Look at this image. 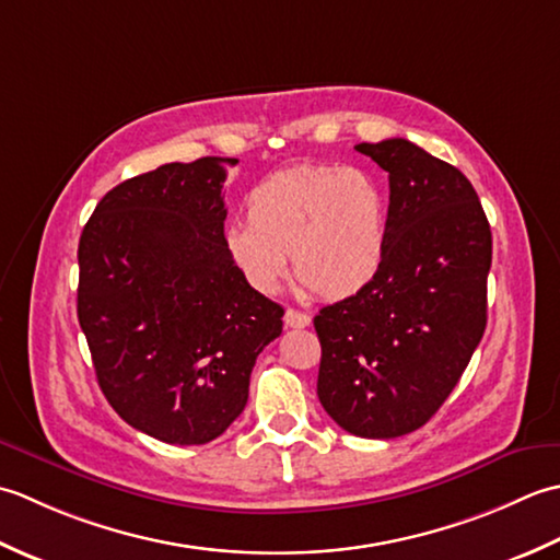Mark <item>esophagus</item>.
<instances>
[{
  "label": "esophagus",
  "instance_id": "1",
  "mask_svg": "<svg viewBox=\"0 0 560 560\" xmlns=\"http://www.w3.org/2000/svg\"><path fill=\"white\" fill-rule=\"evenodd\" d=\"M312 324V316L304 314V312H296V310H288L284 312V326L290 328H306Z\"/></svg>",
  "mask_w": 560,
  "mask_h": 560
}]
</instances>
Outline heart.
Wrapping results in <instances>:
<instances>
[{
	"label": "heart",
	"mask_w": 560,
	"mask_h": 560,
	"mask_svg": "<svg viewBox=\"0 0 560 560\" xmlns=\"http://www.w3.org/2000/svg\"><path fill=\"white\" fill-rule=\"evenodd\" d=\"M246 222L224 232V250L248 288L276 294L288 276L324 300H350L382 272L389 246V196L364 168L306 164L260 180Z\"/></svg>",
	"instance_id": "1"
}]
</instances>
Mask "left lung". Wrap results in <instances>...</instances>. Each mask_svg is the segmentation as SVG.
Masks as SVG:
<instances>
[{"instance_id": "left-lung-1", "label": "left lung", "mask_w": 560, "mask_h": 560, "mask_svg": "<svg viewBox=\"0 0 560 560\" xmlns=\"http://www.w3.org/2000/svg\"><path fill=\"white\" fill-rule=\"evenodd\" d=\"M355 150L389 174V246L368 290L314 316L316 394L350 435L392 440L438 413L481 343L493 238L456 166L401 137Z\"/></svg>"}]
</instances>
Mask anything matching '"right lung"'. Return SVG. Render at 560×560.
Here are the masks:
<instances>
[{"instance_id":"obj_1","label":"right lung","mask_w":560,"mask_h":560,"mask_svg":"<svg viewBox=\"0 0 560 560\" xmlns=\"http://www.w3.org/2000/svg\"><path fill=\"white\" fill-rule=\"evenodd\" d=\"M238 159L202 156L122 180L79 238L77 316L113 410L154 440L205 444L248 401L282 306L224 250L222 186Z\"/></svg>"}]
</instances>
